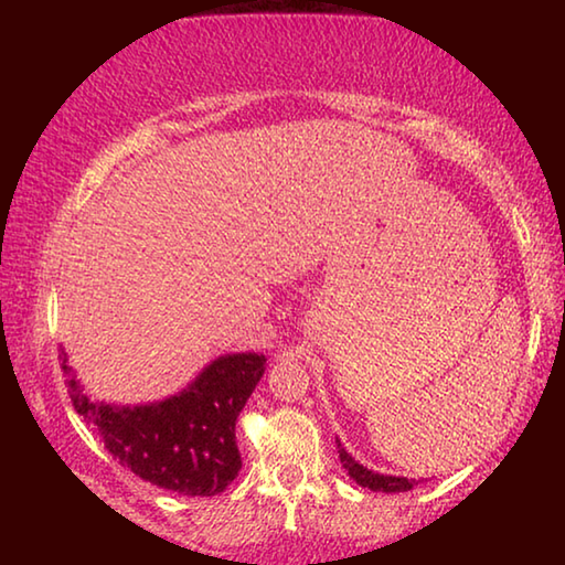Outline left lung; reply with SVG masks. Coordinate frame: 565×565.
Segmentation results:
<instances>
[{"instance_id": "left-lung-1", "label": "left lung", "mask_w": 565, "mask_h": 565, "mask_svg": "<svg viewBox=\"0 0 565 565\" xmlns=\"http://www.w3.org/2000/svg\"><path fill=\"white\" fill-rule=\"evenodd\" d=\"M337 448H339V458H341V466L347 468V473L356 481L359 486L369 491H379V493H404L416 489V486L424 481V478H406V476H391V473H379V471H371L363 463H359L356 458H353L347 448H343L341 438H337Z\"/></svg>"}]
</instances>
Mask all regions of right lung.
Masks as SVG:
<instances>
[{
    "label": "right lung",
    "instance_id": "add662e5",
    "mask_svg": "<svg viewBox=\"0 0 565 565\" xmlns=\"http://www.w3.org/2000/svg\"><path fill=\"white\" fill-rule=\"evenodd\" d=\"M60 359L76 414L134 476L181 495H216L242 471L236 418L264 376V353H222L177 394L134 406L94 401L64 349Z\"/></svg>",
    "mask_w": 565,
    "mask_h": 565
}]
</instances>
